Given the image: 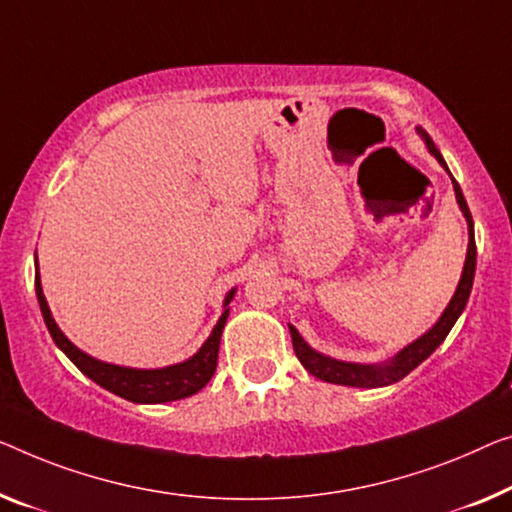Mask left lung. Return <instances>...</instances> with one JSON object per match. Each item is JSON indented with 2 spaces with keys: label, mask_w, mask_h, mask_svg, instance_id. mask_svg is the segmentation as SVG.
<instances>
[{
  "label": "left lung",
  "mask_w": 512,
  "mask_h": 512,
  "mask_svg": "<svg viewBox=\"0 0 512 512\" xmlns=\"http://www.w3.org/2000/svg\"><path fill=\"white\" fill-rule=\"evenodd\" d=\"M416 133L423 137L425 147L430 154L439 160V165L451 174L448 170L444 156L437 149V144L432 142V137L427 135L421 126H416ZM453 179V174H451ZM453 190H455V200L460 204L462 216L467 218V227H469V246H467V259H464V269L460 282H457V289L453 294V299L448 301L446 310L441 312V317L437 319V324L432 326L430 331H425L421 338H416L414 342H409L407 347L400 349L393 358H388L384 363H352V361H338V358H331L317 349H312L308 342L303 340V335L289 324V333H292V345L294 352L299 356V361L310 375H315L322 381H331V384H340V386H356V388H381V386H391L395 381H400L402 377H407L411 370L418 368L427 356H430L434 349H437L441 342L446 340V335L451 333V329L457 322V317L462 315L464 305L469 301L471 287H474V273H476V239H474V218H471V211L467 207V200H464L462 188L457 186V181L453 179Z\"/></svg>",
  "instance_id": "left-lung-1"
}]
</instances>
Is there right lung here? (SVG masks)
Wrapping results in <instances>:
<instances>
[{"instance_id":"1","label":"right lung","mask_w":512,"mask_h":512,"mask_svg":"<svg viewBox=\"0 0 512 512\" xmlns=\"http://www.w3.org/2000/svg\"><path fill=\"white\" fill-rule=\"evenodd\" d=\"M36 271H38V259H36ZM236 287L230 289L223 301V315L218 317L216 326L204 345L197 352L186 358V361L165 365V368L154 370H142V368H126V365H114L98 361V358L82 352L80 347H75L71 340L66 338L64 331L59 329L55 317H52L50 305L45 301L41 276L36 273V299L41 305L43 322L48 326V331L55 340V345L64 352L71 361L78 365L82 375H87L91 381H96L98 386H103L105 391H110L119 398L131 400L137 404H160V402H172L183 400L202 391L209 384L218 365V349H220V335H223L225 322L230 317V301L234 299Z\"/></svg>"}]
</instances>
